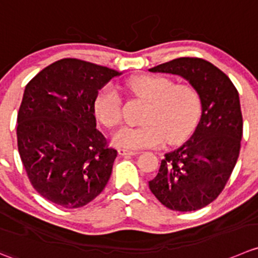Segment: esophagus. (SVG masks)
Returning a JSON list of instances; mask_svg holds the SVG:
<instances>
[{
    "label": "esophagus",
    "mask_w": 258,
    "mask_h": 258,
    "mask_svg": "<svg viewBox=\"0 0 258 258\" xmlns=\"http://www.w3.org/2000/svg\"><path fill=\"white\" fill-rule=\"evenodd\" d=\"M118 152L119 155H122V156H134V155L139 154L137 151H131V150H126V149H121Z\"/></svg>",
    "instance_id": "1"
}]
</instances>
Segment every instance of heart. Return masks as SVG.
I'll return each instance as SVG.
<instances>
[{
	"instance_id": "obj_1",
	"label": "heart",
	"mask_w": 258,
	"mask_h": 258,
	"mask_svg": "<svg viewBox=\"0 0 258 258\" xmlns=\"http://www.w3.org/2000/svg\"><path fill=\"white\" fill-rule=\"evenodd\" d=\"M132 92L149 101L139 127H123L113 136L114 145L128 150L175 145L189 136L201 112V97L189 84H174L165 77L142 76L130 83ZM94 111L107 127L122 121V102L116 87L104 86L94 99Z\"/></svg>"
}]
</instances>
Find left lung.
I'll list each match as a JSON object with an SVG mask.
<instances>
[{"label": "left lung", "mask_w": 258, "mask_h": 258, "mask_svg": "<svg viewBox=\"0 0 258 258\" xmlns=\"http://www.w3.org/2000/svg\"><path fill=\"white\" fill-rule=\"evenodd\" d=\"M149 71L180 76L201 97L196 131L182 146L165 154L149 181L166 208L198 211L217 199L236 166L243 134L238 92L221 69L201 57H177Z\"/></svg>", "instance_id": "obj_1"}]
</instances>
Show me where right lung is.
I'll use <instances>...</instances> for the list:
<instances>
[{"label": "right lung", "instance_id": "right-lung-1", "mask_svg": "<svg viewBox=\"0 0 258 258\" xmlns=\"http://www.w3.org/2000/svg\"><path fill=\"white\" fill-rule=\"evenodd\" d=\"M119 72L61 59L25 87L17 146L34 189L62 208H81L103 191L117 150L97 130L94 99Z\"/></svg>", "mask_w": 258, "mask_h": 258}]
</instances>
